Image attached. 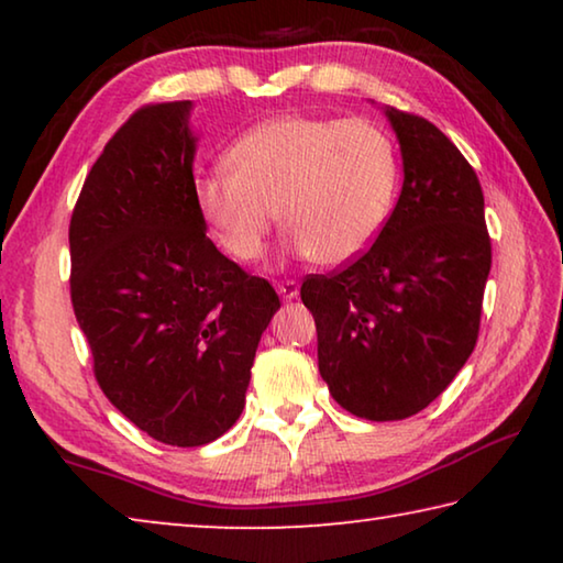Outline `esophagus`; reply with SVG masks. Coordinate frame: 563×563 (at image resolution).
<instances>
[{
	"instance_id": "esophagus-1",
	"label": "esophagus",
	"mask_w": 563,
	"mask_h": 563,
	"mask_svg": "<svg viewBox=\"0 0 563 563\" xmlns=\"http://www.w3.org/2000/svg\"><path fill=\"white\" fill-rule=\"evenodd\" d=\"M275 290H278L283 300H292V298H298L300 283L298 280H280L278 285H275Z\"/></svg>"
}]
</instances>
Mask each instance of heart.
<instances>
[{
    "instance_id": "b5f03b06",
    "label": "heart",
    "mask_w": 563,
    "mask_h": 563,
    "mask_svg": "<svg viewBox=\"0 0 563 563\" xmlns=\"http://www.w3.org/2000/svg\"><path fill=\"white\" fill-rule=\"evenodd\" d=\"M225 164L196 180V203L241 263L261 258L278 213L295 253L320 265L355 261L399 188L395 139L369 119L275 117L241 133Z\"/></svg>"
}]
</instances>
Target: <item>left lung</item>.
<instances>
[{
    "instance_id": "1",
    "label": "left lung",
    "mask_w": 563,
    "mask_h": 563,
    "mask_svg": "<svg viewBox=\"0 0 563 563\" xmlns=\"http://www.w3.org/2000/svg\"><path fill=\"white\" fill-rule=\"evenodd\" d=\"M402 194L375 243L300 298L318 328V367L355 417L407 419L440 397L479 338L492 241L470 161L422 117L387 109Z\"/></svg>"
}]
</instances>
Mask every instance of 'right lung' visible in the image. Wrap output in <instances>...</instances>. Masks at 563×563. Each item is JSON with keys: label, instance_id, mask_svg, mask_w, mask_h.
<instances>
[{"label": "right lung", "instance_id": "add662e5", "mask_svg": "<svg viewBox=\"0 0 563 563\" xmlns=\"http://www.w3.org/2000/svg\"><path fill=\"white\" fill-rule=\"evenodd\" d=\"M190 101L146 103L103 146L69 223L71 305L93 377L141 432L201 446L235 424L280 308L206 235Z\"/></svg>", "mask_w": 563, "mask_h": 563}]
</instances>
